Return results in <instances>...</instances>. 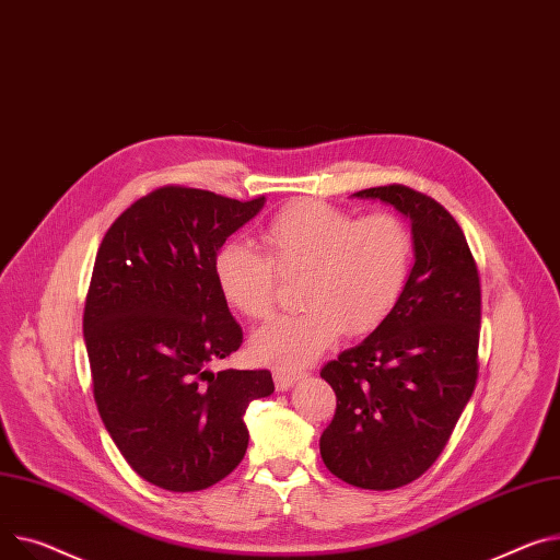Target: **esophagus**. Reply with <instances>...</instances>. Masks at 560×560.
Listing matches in <instances>:
<instances>
[{
	"instance_id": "1",
	"label": "esophagus",
	"mask_w": 560,
	"mask_h": 560,
	"mask_svg": "<svg viewBox=\"0 0 560 560\" xmlns=\"http://www.w3.org/2000/svg\"><path fill=\"white\" fill-rule=\"evenodd\" d=\"M304 374L302 371H294V369H281L277 366L275 369V385L279 392H288L296 381H302Z\"/></svg>"
}]
</instances>
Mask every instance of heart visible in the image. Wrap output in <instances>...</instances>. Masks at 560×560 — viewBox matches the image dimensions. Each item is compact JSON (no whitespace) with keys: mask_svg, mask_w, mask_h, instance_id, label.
Listing matches in <instances>:
<instances>
[{"mask_svg":"<svg viewBox=\"0 0 560 560\" xmlns=\"http://www.w3.org/2000/svg\"><path fill=\"white\" fill-rule=\"evenodd\" d=\"M260 254L247 243L222 245L213 258L218 288L245 317L272 313L277 272L304 275L302 313L260 328L254 353L283 369L304 366L338 335L376 330L398 306L412 275L415 238L398 215L364 218L324 202H294L260 230Z\"/></svg>","mask_w":560,"mask_h":560,"instance_id":"obj_1","label":"heart"}]
</instances>
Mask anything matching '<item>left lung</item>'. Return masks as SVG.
Masks as SVG:
<instances>
[{
    "mask_svg": "<svg viewBox=\"0 0 560 560\" xmlns=\"http://www.w3.org/2000/svg\"><path fill=\"white\" fill-rule=\"evenodd\" d=\"M353 196L409 218L415 266L392 315L319 371L338 398L319 453L351 487L392 491L436 462L472 396L479 272L457 220L430 196L402 184Z\"/></svg>",
    "mask_w": 560,
    "mask_h": 560,
    "instance_id": "obj_1",
    "label": "left lung"
}]
</instances>
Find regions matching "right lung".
Instances as JSON below:
<instances>
[{"label":"right lung","instance_id":"obj_1","mask_svg":"<svg viewBox=\"0 0 560 560\" xmlns=\"http://www.w3.org/2000/svg\"><path fill=\"white\" fill-rule=\"evenodd\" d=\"M264 205L162 186L98 247L83 313L94 400L126 462L160 489L228 477L247 451V405L275 392L268 369H209L243 345L213 258Z\"/></svg>","mask_w":560,"mask_h":560}]
</instances>
